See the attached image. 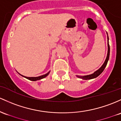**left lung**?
<instances>
[{"label":"left lung","instance_id":"left-lung-1","mask_svg":"<svg viewBox=\"0 0 121 121\" xmlns=\"http://www.w3.org/2000/svg\"><path fill=\"white\" fill-rule=\"evenodd\" d=\"M107 39H108V43H107V45H108V53H107V57H106L105 61H104V63L103 64V65H102V67L98 70V71L95 72L94 73L91 74V75L85 76H83V77H81V76H78V77L82 78V79H84V80H88V79H94V78H96V77H98V76L100 75V74L102 73V72L104 71V68H105L106 65H107V62H108V59H109V56H110V46H109V43H108V35H107Z\"/></svg>","mask_w":121,"mask_h":121}]
</instances>
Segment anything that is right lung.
<instances>
[{
    "label": "right lung",
    "mask_w": 121,
    "mask_h": 121,
    "mask_svg": "<svg viewBox=\"0 0 121 121\" xmlns=\"http://www.w3.org/2000/svg\"><path fill=\"white\" fill-rule=\"evenodd\" d=\"M49 72L45 74V75H43L40 76H38V77H31V78H29V77L24 76L21 75L22 76L25 77V78H26V79H29V80H31V81H36V80H40V79H43V78H45V77H46L48 75H49Z\"/></svg>",
    "instance_id": "obj_1"
}]
</instances>
